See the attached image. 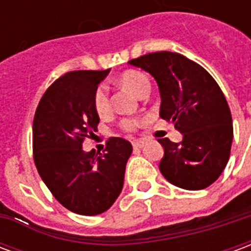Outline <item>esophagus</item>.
I'll return each mask as SVG.
<instances>
[{
  "label": "esophagus",
  "instance_id": "esophagus-1",
  "mask_svg": "<svg viewBox=\"0 0 251 251\" xmlns=\"http://www.w3.org/2000/svg\"><path fill=\"white\" fill-rule=\"evenodd\" d=\"M133 148L141 149V148H144V141H133Z\"/></svg>",
  "mask_w": 251,
  "mask_h": 251
}]
</instances>
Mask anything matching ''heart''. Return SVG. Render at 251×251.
<instances>
[{
  "instance_id": "heart-1",
  "label": "heart",
  "mask_w": 251,
  "mask_h": 251,
  "mask_svg": "<svg viewBox=\"0 0 251 251\" xmlns=\"http://www.w3.org/2000/svg\"><path fill=\"white\" fill-rule=\"evenodd\" d=\"M117 82L122 87L130 90L131 93H134L140 98H142L145 94L149 93V87H151V83H149V79L147 77V75L140 71H136V70H129V71L121 74ZM94 107H95V111L100 117L109 114L110 110H111L109 94H107V90L103 86L97 88L95 93H94ZM121 126H122L124 130L131 131L138 126V121L130 120V118L124 120L121 122Z\"/></svg>"
}]
</instances>
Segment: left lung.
Segmentation results:
<instances>
[{"instance_id":"8db88e82","label":"left lung","mask_w":251,"mask_h":251,"mask_svg":"<svg viewBox=\"0 0 251 251\" xmlns=\"http://www.w3.org/2000/svg\"><path fill=\"white\" fill-rule=\"evenodd\" d=\"M129 64L156 79L160 117L183 134L180 142L158 138L160 172L180 188H207L226 168L231 151V113L221 87L203 67L176 52H153Z\"/></svg>"}]
</instances>
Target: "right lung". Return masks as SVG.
<instances>
[{
  "mask_svg": "<svg viewBox=\"0 0 251 251\" xmlns=\"http://www.w3.org/2000/svg\"><path fill=\"white\" fill-rule=\"evenodd\" d=\"M104 71H71L48 87L33 118V158L39 175L55 199L80 215H98L113 205L124 187L131 144L111 137L106 152H84L99 115L94 93Z\"/></svg>",
  "mask_w": 251,
  "mask_h": 251,
  "instance_id": "obj_1",
  "label": "right lung"
}]
</instances>
